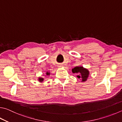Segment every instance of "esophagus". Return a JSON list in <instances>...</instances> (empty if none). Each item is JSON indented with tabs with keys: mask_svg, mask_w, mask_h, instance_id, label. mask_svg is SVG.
<instances>
[{
	"mask_svg": "<svg viewBox=\"0 0 122 122\" xmlns=\"http://www.w3.org/2000/svg\"><path fill=\"white\" fill-rule=\"evenodd\" d=\"M62 67V65H59V68H61Z\"/></svg>",
	"mask_w": 122,
	"mask_h": 122,
	"instance_id": "1",
	"label": "esophagus"
}]
</instances>
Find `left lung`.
Masks as SVG:
<instances>
[{
    "label": "left lung",
    "mask_w": 122,
    "mask_h": 122,
    "mask_svg": "<svg viewBox=\"0 0 122 122\" xmlns=\"http://www.w3.org/2000/svg\"><path fill=\"white\" fill-rule=\"evenodd\" d=\"M73 73L77 74V77L81 79V81H87L90 75V72L87 69L84 68L82 66H76L72 69Z\"/></svg>",
    "instance_id": "1"
}]
</instances>
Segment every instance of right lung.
Returning a JSON list of instances; mask_svg holds the SVG:
<instances>
[{"label":"right lung","instance_id":"right-lung-1","mask_svg":"<svg viewBox=\"0 0 122 122\" xmlns=\"http://www.w3.org/2000/svg\"><path fill=\"white\" fill-rule=\"evenodd\" d=\"M50 75V72H48V71L46 72V75H47V76H49ZM44 79L43 78H42V77H39V78H38V81H40V82H42V81H43Z\"/></svg>","mask_w":122,"mask_h":122}]
</instances>
